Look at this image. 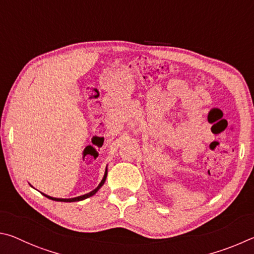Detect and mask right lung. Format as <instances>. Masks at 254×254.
I'll list each match as a JSON object with an SVG mask.
<instances>
[{"instance_id":"add662e5","label":"right lung","mask_w":254,"mask_h":254,"mask_svg":"<svg viewBox=\"0 0 254 254\" xmlns=\"http://www.w3.org/2000/svg\"><path fill=\"white\" fill-rule=\"evenodd\" d=\"M106 177H107V168H106V172H105L104 179H102V181L100 182V184L97 186V189H95V190H91L90 193H87V194L81 195V196H78V197H73V198H56V197L48 196V195L43 194V193H42V194H43L44 196H46V197L50 198V199H53V201H58V202H78V201H82V199H84V198H88V197H90V196H92V195H95V194L97 193V190H99L102 185H104L105 181H106Z\"/></svg>"}]
</instances>
